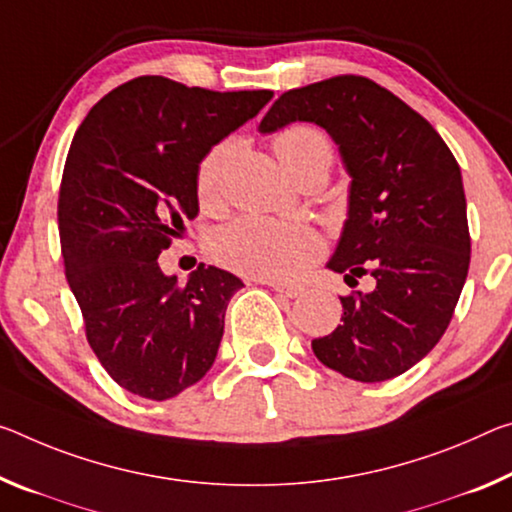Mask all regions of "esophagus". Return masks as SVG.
Listing matches in <instances>:
<instances>
[{"label":"esophagus","mask_w":512,"mask_h":512,"mask_svg":"<svg viewBox=\"0 0 512 512\" xmlns=\"http://www.w3.org/2000/svg\"><path fill=\"white\" fill-rule=\"evenodd\" d=\"M266 285L273 287L275 291H278V294L287 296V298H298V296L305 291L303 287H298V285H285V282H278V280H266Z\"/></svg>","instance_id":"obj_1"}]
</instances>
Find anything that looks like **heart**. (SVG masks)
<instances>
[{
    "mask_svg": "<svg viewBox=\"0 0 512 512\" xmlns=\"http://www.w3.org/2000/svg\"><path fill=\"white\" fill-rule=\"evenodd\" d=\"M273 150L296 180L312 170L328 173L335 154L330 136L312 123H294L282 129L275 134ZM227 157H230V143H221L200 159L196 193L205 209H214L221 202ZM214 255L232 271L243 275L262 280H291L323 255V239L314 227L305 223L243 216L216 234Z\"/></svg>",
    "mask_w": 512,
    "mask_h": 512,
    "instance_id": "1",
    "label": "heart"
}]
</instances>
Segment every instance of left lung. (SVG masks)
Wrapping results in <instances>:
<instances>
[{"label":"left lung","instance_id":"1","mask_svg":"<svg viewBox=\"0 0 512 512\" xmlns=\"http://www.w3.org/2000/svg\"><path fill=\"white\" fill-rule=\"evenodd\" d=\"M296 120L326 129L353 177L328 269L348 287L373 280L369 294L339 296L344 323L312 339V351L360 383L401 376L440 342L467 280L472 239L458 161L424 116L360 75L282 93L259 132Z\"/></svg>","mask_w":512,"mask_h":512}]
</instances>
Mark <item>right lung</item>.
I'll return each instance as SVG.
<instances>
[{
  "mask_svg": "<svg viewBox=\"0 0 512 512\" xmlns=\"http://www.w3.org/2000/svg\"><path fill=\"white\" fill-rule=\"evenodd\" d=\"M271 97L145 75L104 95L72 139L56 212L61 255L88 344L127 392L166 401L212 369L243 282L200 264L177 285L157 257L198 216L200 159Z\"/></svg>",
  "mask_w": 512,
  "mask_h": 512,
  "instance_id": "1",
  "label": "right lung"
}]
</instances>
